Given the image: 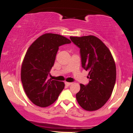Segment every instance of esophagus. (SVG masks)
<instances>
[{
    "instance_id": "esophagus-1",
    "label": "esophagus",
    "mask_w": 133,
    "mask_h": 133,
    "mask_svg": "<svg viewBox=\"0 0 133 133\" xmlns=\"http://www.w3.org/2000/svg\"><path fill=\"white\" fill-rule=\"evenodd\" d=\"M71 84H72L71 82H65V85L67 86H70V85H71Z\"/></svg>"
}]
</instances>
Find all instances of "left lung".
I'll list each match as a JSON object with an SVG mask.
<instances>
[{"label":"left lung","mask_w":133,"mask_h":133,"mask_svg":"<svg viewBox=\"0 0 133 133\" xmlns=\"http://www.w3.org/2000/svg\"><path fill=\"white\" fill-rule=\"evenodd\" d=\"M80 48L82 66L89 71L87 85L80 84L76 94L77 103L88 111L99 109L111 97L116 80V66L110 50L94 35L70 37Z\"/></svg>","instance_id":"left-lung-1"}]
</instances>
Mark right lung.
<instances>
[{"label": "right lung", "instance_id": "right-lung-1", "mask_svg": "<svg viewBox=\"0 0 133 133\" xmlns=\"http://www.w3.org/2000/svg\"><path fill=\"white\" fill-rule=\"evenodd\" d=\"M71 43L62 35L47 33L33 42L26 52L21 71V78L29 99L41 108L57 100L65 87L63 82L48 79L60 46Z\"/></svg>", "mask_w": 133, "mask_h": 133}]
</instances>
